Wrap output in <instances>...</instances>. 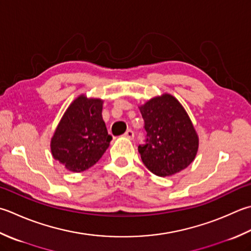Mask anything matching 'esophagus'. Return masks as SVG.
Wrapping results in <instances>:
<instances>
[{
	"label": "esophagus",
	"instance_id": "1",
	"mask_svg": "<svg viewBox=\"0 0 251 251\" xmlns=\"http://www.w3.org/2000/svg\"><path fill=\"white\" fill-rule=\"evenodd\" d=\"M124 136L126 137V138H128V139H134V131H132L131 129H128L127 130L125 134H124Z\"/></svg>",
	"mask_w": 251,
	"mask_h": 251
}]
</instances>
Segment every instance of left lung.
<instances>
[{
	"instance_id": "obj_1",
	"label": "left lung",
	"mask_w": 251,
	"mask_h": 251,
	"mask_svg": "<svg viewBox=\"0 0 251 251\" xmlns=\"http://www.w3.org/2000/svg\"><path fill=\"white\" fill-rule=\"evenodd\" d=\"M138 107L147 131L138 151L147 169L160 177L185 170L197 155L199 137L184 106L163 93Z\"/></svg>"
}]
</instances>
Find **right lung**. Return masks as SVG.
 Instances as JSON below:
<instances>
[{"label":"right lung","instance_id":"1","mask_svg":"<svg viewBox=\"0 0 251 251\" xmlns=\"http://www.w3.org/2000/svg\"><path fill=\"white\" fill-rule=\"evenodd\" d=\"M103 100L78 96L64 113L51 138L54 160L80 173L95 165L109 148L112 136L102 119Z\"/></svg>","mask_w":251,"mask_h":251}]
</instances>
